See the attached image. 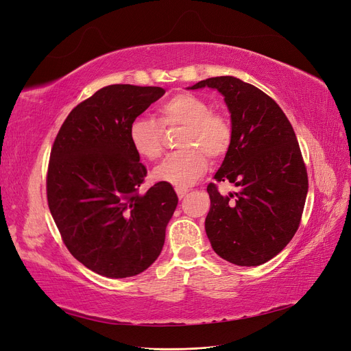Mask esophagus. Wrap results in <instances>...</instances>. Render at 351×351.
Masks as SVG:
<instances>
[{"instance_id":"34e87169","label":"esophagus","mask_w":351,"mask_h":351,"mask_svg":"<svg viewBox=\"0 0 351 351\" xmlns=\"http://www.w3.org/2000/svg\"><path fill=\"white\" fill-rule=\"evenodd\" d=\"M187 192H189V190L184 189V187H176V193L180 199H183L187 195Z\"/></svg>"}]
</instances>
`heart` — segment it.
Here are the masks:
<instances>
[{
	"instance_id": "b5f03b06",
	"label": "heart",
	"mask_w": 351,
	"mask_h": 351,
	"mask_svg": "<svg viewBox=\"0 0 351 351\" xmlns=\"http://www.w3.org/2000/svg\"><path fill=\"white\" fill-rule=\"evenodd\" d=\"M159 123L136 119L129 129L134 152L147 161L164 154V129L183 127L177 146L182 151L169 155L155 169V178L177 187H187L199 180L212 161L224 158L232 145V125L224 114L212 111L210 104L199 95L178 92L158 108Z\"/></svg>"
}]
</instances>
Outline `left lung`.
Wrapping results in <instances>:
<instances>
[{
    "instance_id": "obj_1",
    "label": "left lung",
    "mask_w": 351,
    "mask_h": 351,
    "mask_svg": "<svg viewBox=\"0 0 351 351\" xmlns=\"http://www.w3.org/2000/svg\"><path fill=\"white\" fill-rule=\"evenodd\" d=\"M205 86L224 95L231 112L232 145L215 180L239 187L222 196L208 184L206 234L222 259L258 267L277 256L300 226L309 187L300 146L280 105L256 86L219 76L190 89Z\"/></svg>"
}]
</instances>
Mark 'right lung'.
Instances as JSON below:
<instances>
[{
  "mask_svg": "<svg viewBox=\"0 0 351 351\" xmlns=\"http://www.w3.org/2000/svg\"><path fill=\"white\" fill-rule=\"evenodd\" d=\"M165 90L110 84L71 110L52 145L47 199L62 243L108 278L133 277L156 261L178 204L169 183L141 195L147 174L130 124Z\"/></svg>",
  "mask_w": 351,
  "mask_h": 351,
  "instance_id": "right-lung-1",
  "label": "right lung"
}]
</instances>
